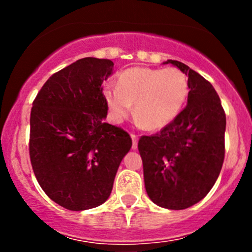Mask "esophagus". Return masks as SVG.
<instances>
[{
  "instance_id": "esophagus-1",
  "label": "esophagus",
  "mask_w": 252,
  "mask_h": 252,
  "mask_svg": "<svg viewBox=\"0 0 252 252\" xmlns=\"http://www.w3.org/2000/svg\"><path fill=\"white\" fill-rule=\"evenodd\" d=\"M131 139H133V149L136 150L138 149V136L135 134H131Z\"/></svg>"
}]
</instances>
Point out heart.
Returning <instances> with one entry per match:
<instances>
[{
	"label": "heart",
	"mask_w": 252,
	"mask_h": 252,
	"mask_svg": "<svg viewBox=\"0 0 252 252\" xmlns=\"http://www.w3.org/2000/svg\"><path fill=\"white\" fill-rule=\"evenodd\" d=\"M108 110L114 122H123L130 114L150 130L164 128L177 118L189 95L187 75L174 67H134L119 75L117 88L103 91Z\"/></svg>",
	"instance_id": "1"
}]
</instances>
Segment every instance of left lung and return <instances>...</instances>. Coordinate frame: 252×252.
<instances>
[{
	"label": "left lung",
	"instance_id": "left-lung-1",
	"mask_svg": "<svg viewBox=\"0 0 252 252\" xmlns=\"http://www.w3.org/2000/svg\"><path fill=\"white\" fill-rule=\"evenodd\" d=\"M189 81L188 105L159 133L141 136L138 149L145 189L168 210L197 204L215 185L224 161L225 113L210 81L187 64L168 60Z\"/></svg>",
	"mask_w": 252,
	"mask_h": 252
}]
</instances>
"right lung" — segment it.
Instances as JSON below:
<instances>
[{"label": "right lung", "instance_id": "right-lung-1", "mask_svg": "<svg viewBox=\"0 0 252 252\" xmlns=\"http://www.w3.org/2000/svg\"><path fill=\"white\" fill-rule=\"evenodd\" d=\"M112 73L110 60L81 58L51 75L32 102V171L47 196L67 210L102 205L131 147L126 131L103 121L102 83Z\"/></svg>", "mask_w": 252, "mask_h": 252}]
</instances>
